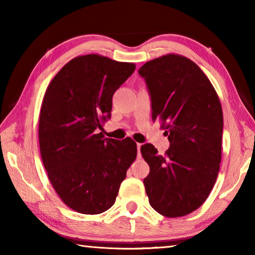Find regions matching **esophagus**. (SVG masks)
Segmentation results:
<instances>
[{"mask_svg": "<svg viewBox=\"0 0 255 255\" xmlns=\"http://www.w3.org/2000/svg\"><path fill=\"white\" fill-rule=\"evenodd\" d=\"M140 147H141V144H140V143H137V152H138V156H140Z\"/></svg>", "mask_w": 255, "mask_h": 255, "instance_id": "obj_1", "label": "esophagus"}]
</instances>
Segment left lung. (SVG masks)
Returning <instances> with one entry per match:
<instances>
[{
  "mask_svg": "<svg viewBox=\"0 0 255 255\" xmlns=\"http://www.w3.org/2000/svg\"><path fill=\"white\" fill-rule=\"evenodd\" d=\"M147 85L152 118L162 123L170 147L157 154L140 147L149 165L144 179L149 205L165 217L185 216L204 204L222 161L223 110L200 67L184 56L167 54L139 68Z\"/></svg>",
  "mask_w": 255,
  "mask_h": 255,
  "instance_id": "obj_1",
  "label": "left lung"
}]
</instances>
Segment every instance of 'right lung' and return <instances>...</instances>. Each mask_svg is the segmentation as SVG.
Returning a JSON list of instances; mask_svg holds the SVG:
<instances>
[{"instance_id":"obj_1","label":"right lung","mask_w":255,"mask_h":255,"mask_svg":"<svg viewBox=\"0 0 255 255\" xmlns=\"http://www.w3.org/2000/svg\"><path fill=\"white\" fill-rule=\"evenodd\" d=\"M135 68L97 54L79 56L46 90L39 116L42 163L60 199L77 213L111 208L137 156L130 137L117 140L99 132L111 117L115 92Z\"/></svg>"}]
</instances>
